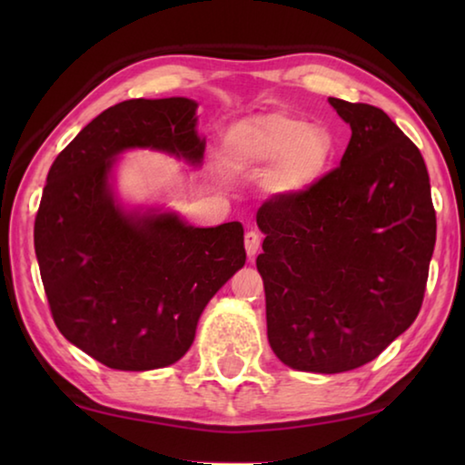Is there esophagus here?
Wrapping results in <instances>:
<instances>
[{"label":"esophagus","mask_w":465,"mask_h":465,"mask_svg":"<svg viewBox=\"0 0 465 465\" xmlns=\"http://www.w3.org/2000/svg\"><path fill=\"white\" fill-rule=\"evenodd\" d=\"M261 233L258 232H246V235H243V246H246V254L250 256V258H254L256 256V252H258V248H261Z\"/></svg>","instance_id":"34e87169"}]
</instances>
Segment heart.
<instances>
[{"label":"heart","instance_id":"obj_1","mask_svg":"<svg viewBox=\"0 0 465 465\" xmlns=\"http://www.w3.org/2000/svg\"><path fill=\"white\" fill-rule=\"evenodd\" d=\"M232 166L274 167L272 184L281 193H302L318 183L334 155V139L326 129L287 113L256 114L233 124L225 137Z\"/></svg>","mask_w":465,"mask_h":465}]
</instances>
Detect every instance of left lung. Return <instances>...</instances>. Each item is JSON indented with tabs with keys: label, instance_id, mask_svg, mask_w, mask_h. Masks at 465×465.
<instances>
[{
	"label": "left lung",
	"instance_id": "obj_1",
	"mask_svg": "<svg viewBox=\"0 0 465 465\" xmlns=\"http://www.w3.org/2000/svg\"><path fill=\"white\" fill-rule=\"evenodd\" d=\"M330 104L352 131L341 166L256 213L269 342L312 373L365 365L412 324L437 238L419 147L381 108Z\"/></svg>",
	"mask_w": 465,
	"mask_h": 465
}]
</instances>
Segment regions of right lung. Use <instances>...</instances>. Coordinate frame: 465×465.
Segmentation results:
<instances>
[{
    "instance_id": "1",
    "label": "right lung",
    "mask_w": 465,
    "mask_h": 465,
    "mask_svg": "<svg viewBox=\"0 0 465 465\" xmlns=\"http://www.w3.org/2000/svg\"><path fill=\"white\" fill-rule=\"evenodd\" d=\"M196 102L124 100L54 157L35 219V250L59 332L102 365L147 371L191 349L204 305L246 262L243 227L133 217L108 191L113 157L155 147L201 162Z\"/></svg>"
}]
</instances>
